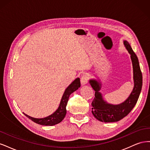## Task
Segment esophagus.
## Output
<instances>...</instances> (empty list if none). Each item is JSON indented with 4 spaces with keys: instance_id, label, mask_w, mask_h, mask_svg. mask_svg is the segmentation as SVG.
Wrapping results in <instances>:
<instances>
[{
    "instance_id": "34e87169",
    "label": "esophagus",
    "mask_w": 150,
    "mask_h": 150,
    "mask_svg": "<svg viewBox=\"0 0 150 150\" xmlns=\"http://www.w3.org/2000/svg\"><path fill=\"white\" fill-rule=\"evenodd\" d=\"M88 79H89V77L88 75L86 74H83L81 78V83L82 85H85L88 83Z\"/></svg>"
}]
</instances>
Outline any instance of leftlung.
Returning <instances> with one entry per match:
<instances>
[{
    "label": "left lung",
    "mask_w": 150,
    "mask_h": 150,
    "mask_svg": "<svg viewBox=\"0 0 150 150\" xmlns=\"http://www.w3.org/2000/svg\"><path fill=\"white\" fill-rule=\"evenodd\" d=\"M124 46L130 54L133 70L134 87L132 92L126 100L118 104L108 103L103 99L102 93L99 91L102 83L100 79H91L89 83L94 90V98L91 103L92 113L96 118L101 122H112L121 120L128 115L137 103L142 91L143 78L140 69L138 59L127 40H123Z\"/></svg>",
    "instance_id": "left-lung-1"
}]
</instances>
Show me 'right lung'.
<instances>
[{
	"mask_svg": "<svg viewBox=\"0 0 150 150\" xmlns=\"http://www.w3.org/2000/svg\"><path fill=\"white\" fill-rule=\"evenodd\" d=\"M80 86L81 83L80 79L79 78H76L74 81H72L71 84L65 89L58 108L55 112H53L51 115L46 117H43V118H35V117L28 116V115L25 114V113H24V114L28 118L35 122V123H38L40 125L53 126L59 123L66 116V106L69 96L72 93L78 90V88H80Z\"/></svg>",
	"mask_w": 150,
	"mask_h": 150,
	"instance_id": "add662e5",
	"label": "right lung"
}]
</instances>
